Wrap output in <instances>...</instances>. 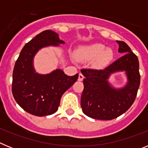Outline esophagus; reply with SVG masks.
Here are the masks:
<instances>
[{
    "label": "esophagus",
    "instance_id": "34e87169",
    "mask_svg": "<svg viewBox=\"0 0 148 148\" xmlns=\"http://www.w3.org/2000/svg\"><path fill=\"white\" fill-rule=\"evenodd\" d=\"M83 79H84L83 74H82V73H79V75H78V80L79 81V82H82V81H83Z\"/></svg>",
    "mask_w": 148,
    "mask_h": 148
}]
</instances>
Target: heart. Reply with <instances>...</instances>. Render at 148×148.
<instances>
[{
	"mask_svg": "<svg viewBox=\"0 0 148 148\" xmlns=\"http://www.w3.org/2000/svg\"><path fill=\"white\" fill-rule=\"evenodd\" d=\"M75 58L80 61L94 59V65L103 67L108 65L113 58V52L102 44H92L81 46L75 50Z\"/></svg>",
	"mask_w": 148,
	"mask_h": 148,
	"instance_id": "heart-1",
	"label": "heart"
}]
</instances>
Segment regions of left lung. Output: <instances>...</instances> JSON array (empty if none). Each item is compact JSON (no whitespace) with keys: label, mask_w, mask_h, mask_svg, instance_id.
I'll use <instances>...</instances> for the list:
<instances>
[{"label":"left lung","mask_w":148,"mask_h":148,"mask_svg":"<svg viewBox=\"0 0 148 148\" xmlns=\"http://www.w3.org/2000/svg\"><path fill=\"white\" fill-rule=\"evenodd\" d=\"M119 52L124 56L103 70L82 69L84 90L81 106L84 113L90 118L112 120L125 113L131 107L140 85L139 63L127 44L117 40ZM125 71L128 84L121 89L113 88L107 79L113 72Z\"/></svg>","instance_id":"1"}]
</instances>
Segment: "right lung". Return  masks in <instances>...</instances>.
<instances>
[{
	"label": "right lung",
	"instance_id": "obj_1",
	"mask_svg": "<svg viewBox=\"0 0 148 148\" xmlns=\"http://www.w3.org/2000/svg\"><path fill=\"white\" fill-rule=\"evenodd\" d=\"M64 43L56 32L45 30L21 51L13 70L12 92L16 102L30 114L44 116L56 113L62 95L78 79V73L68 76L61 70H56L40 75L34 70L33 58L39 49Z\"/></svg>",
	"mask_w": 148,
	"mask_h": 148
}]
</instances>
